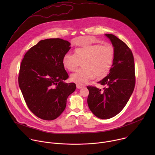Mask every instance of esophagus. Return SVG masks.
I'll return each mask as SVG.
<instances>
[{
  "label": "esophagus",
  "mask_w": 155,
  "mask_h": 155,
  "mask_svg": "<svg viewBox=\"0 0 155 155\" xmlns=\"http://www.w3.org/2000/svg\"><path fill=\"white\" fill-rule=\"evenodd\" d=\"M83 87V85L77 84V89H81V88H82Z\"/></svg>",
  "instance_id": "esophagus-1"
}]
</instances>
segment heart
Masks as SVG:
<instances>
[{
    "label": "heart",
    "mask_w": 155,
    "mask_h": 155,
    "mask_svg": "<svg viewBox=\"0 0 155 155\" xmlns=\"http://www.w3.org/2000/svg\"><path fill=\"white\" fill-rule=\"evenodd\" d=\"M115 51L110 44L83 43L74 50V54H65L62 58L64 68L71 72L75 71L82 62L83 68L71 75V80L84 84L94 76L102 78L110 72L114 60Z\"/></svg>",
    "instance_id": "heart-1"
}]
</instances>
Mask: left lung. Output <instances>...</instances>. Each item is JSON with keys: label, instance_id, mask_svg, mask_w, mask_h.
<instances>
[{"label": "left lung", "instance_id": "left-lung-1", "mask_svg": "<svg viewBox=\"0 0 155 155\" xmlns=\"http://www.w3.org/2000/svg\"><path fill=\"white\" fill-rule=\"evenodd\" d=\"M114 48V60L109 74L98 83L103 90L87 86V102L91 111L99 118L106 120L118 115L128 102L135 86L133 54L126 44L115 35L105 34Z\"/></svg>", "mask_w": 155, "mask_h": 155}]
</instances>
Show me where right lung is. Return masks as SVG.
<instances>
[{"mask_svg":"<svg viewBox=\"0 0 155 155\" xmlns=\"http://www.w3.org/2000/svg\"><path fill=\"white\" fill-rule=\"evenodd\" d=\"M71 43L61 38L40 40L25 54L20 66L18 83L26 104L37 117L57 118L64 110L74 83H64L69 75L62 64Z\"/></svg>","mask_w":155,"mask_h":155,"instance_id":"right-lung-1","label":"right lung"}]
</instances>
